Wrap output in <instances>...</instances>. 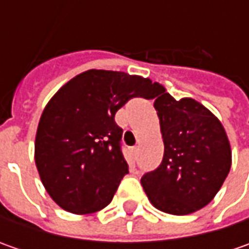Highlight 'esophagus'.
<instances>
[{
  "instance_id": "esophagus-1",
  "label": "esophagus",
  "mask_w": 249,
  "mask_h": 249,
  "mask_svg": "<svg viewBox=\"0 0 249 249\" xmlns=\"http://www.w3.org/2000/svg\"><path fill=\"white\" fill-rule=\"evenodd\" d=\"M139 151H140L139 147H133V148H130V152H131V155H133V157H137Z\"/></svg>"
}]
</instances>
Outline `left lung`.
Listing matches in <instances>:
<instances>
[{
    "instance_id": "8db88e82",
    "label": "left lung",
    "mask_w": 249,
    "mask_h": 249,
    "mask_svg": "<svg viewBox=\"0 0 249 249\" xmlns=\"http://www.w3.org/2000/svg\"><path fill=\"white\" fill-rule=\"evenodd\" d=\"M155 100L165 152L141 177L151 204L170 215H190L217 194L231 167V148L220 120L193 98H173L162 86Z\"/></svg>"
}]
</instances>
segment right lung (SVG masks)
Instances as JSON below:
<instances>
[{
  "instance_id": "1",
  "label": "right lung",
  "mask_w": 249,
  "mask_h": 249,
  "mask_svg": "<svg viewBox=\"0 0 249 249\" xmlns=\"http://www.w3.org/2000/svg\"><path fill=\"white\" fill-rule=\"evenodd\" d=\"M160 87L137 74L90 69L53 94L38 122L34 160L47 193L62 209L87 215L112 201L129 173L115 113L130 98H155Z\"/></svg>"
}]
</instances>
